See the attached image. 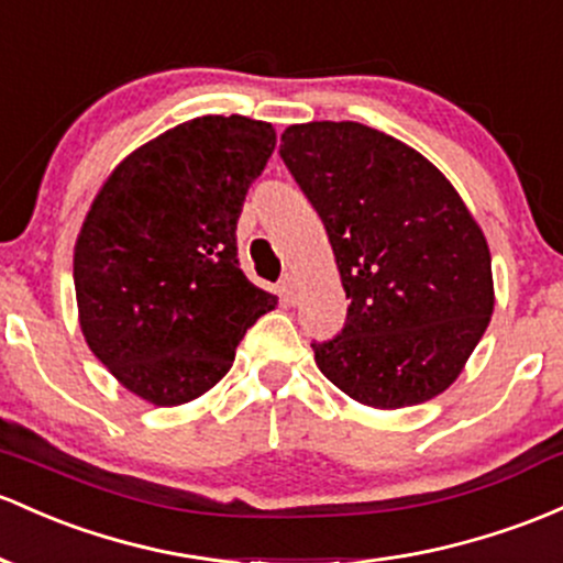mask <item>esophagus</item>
Returning <instances> with one entry per match:
<instances>
[{
  "label": "esophagus",
  "instance_id": "34e87169",
  "mask_svg": "<svg viewBox=\"0 0 563 563\" xmlns=\"http://www.w3.org/2000/svg\"><path fill=\"white\" fill-rule=\"evenodd\" d=\"M280 291H283V296H286V301H296V277L291 275V272H286V275H283Z\"/></svg>",
  "mask_w": 563,
  "mask_h": 563
}]
</instances>
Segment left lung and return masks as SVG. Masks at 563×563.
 I'll return each mask as SVG.
<instances>
[{"label":"left lung","instance_id":"left-lung-1","mask_svg":"<svg viewBox=\"0 0 563 563\" xmlns=\"http://www.w3.org/2000/svg\"><path fill=\"white\" fill-rule=\"evenodd\" d=\"M280 157L323 219L347 323L314 363L352 400L406 409L454 385L494 312L484 230L446 176L361 122L286 128Z\"/></svg>","mask_w":563,"mask_h":563}]
</instances>
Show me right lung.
Here are the masks:
<instances>
[{
	"mask_svg": "<svg viewBox=\"0 0 563 563\" xmlns=\"http://www.w3.org/2000/svg\"><path fill=\"white\" fill-rule=\"evenodd\" d=\"M275 139L262 120L195 117L128 154L90 202L74 243L79 329L146 404L211 390L245 331L277 307L243 275L234 243Z\"/></svg>",
	"mask_w": 563,
	"mask_h": 563,
	"instance_id": "add662e5",
	"label": "right lung"
}]
</instances>
